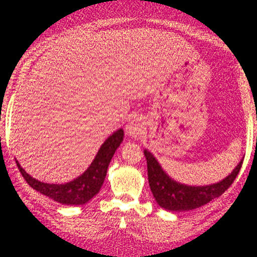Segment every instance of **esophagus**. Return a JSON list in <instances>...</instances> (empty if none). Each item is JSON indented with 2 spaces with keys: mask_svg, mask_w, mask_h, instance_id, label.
<instances>
[{
  "mask_svg": "<svg viewBox=\"0 0 257 257\" xmlns=\"http://www.w3.org/2000/svg\"><path fill=\"white\" fill-rule=\"evenodd\" d=\"M143 133H144V125L139 118L131 119V122L126 124V134H128V137L137 139V138H140Z\"/></svg>",
  "mask_w": 257,
  "mask_h": 257,
  "instance_id": "34e87169",
  "label": "esophagus"
}]
</instances>
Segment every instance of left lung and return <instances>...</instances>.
Returning <instances> with one entry per match:
<instances>
[{"label": "left lung", "mask_w": 257, "mask_h": 257, "mask_svg": "<svg viewBox=\"0 0 257 257\" xmlns=\"http://www.w3.org/2000/svg\"><path fill=\"white\" fill-rule=\"evenodd\" d=\"M144 155L147 161V175L153 197L159 206L170 211L193 210L220 197L233 184L243 164L240 161L227 178L216 184L188 186L170 178L151 152L145 150Z\"/></svg>", "instance_id": "obj_1"}]
</instances>
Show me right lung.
Returning a JSON list of instances; mask_svg holds the SVG:
<instances>
[{
  "label": "right lung",
  "instance_id": "1",
  "mask_svg": "<svg viewBox=\"0 0 257 257\" xmlns=\"http://www.w3.org/2000/svg\"><path fill=\"white\" fill-rule=\"evenodd\" d=\"M123 137H124V132L122 129H118L110 135L100 147L89 168L77 179L66 182V184H46V182L38 181V180L29 175L17 161L18 169L22 173L25 181L34 190L49 197L55 202L61 203L64 205L85 204L95 194H98L100 188H101L106 173H107L108 164H110L116 150L118 149L120 143L123 141Z\"/></svg>",
  "mask_w": 257,
  "mask_h": 257
}]
</instances>
